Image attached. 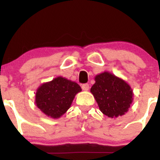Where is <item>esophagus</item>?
I'll return each instance as SVG.
<instances>
[{
  "instance_id": "obj_1",
  "label": "esophagus",
  "mask_w": 160,
  "mask_h": 160,
  "mask_svg": "<svg viewBox=\"0 0 160 160\" xmlns=\"http://www.w3.org/2000/svg\"><path fill=\"white\" fill-rule=\"evenodd\" d=\"M89 84L86 83V84H82V89L83 91H88L89 90Z\"/></svg>"
}]
</instances>
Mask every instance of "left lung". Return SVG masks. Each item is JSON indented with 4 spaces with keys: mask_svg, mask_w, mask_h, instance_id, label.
Wrapping results in <instances>:
<instances>
[{
    "mask_svg": "<svg viewBox=\"0 0 160 160\" xmlns=\"http://www.w3.org/2000/svg\"><path fill=\"white\" fill-rule=\"evenodd\" d=\"M95 81L90 92L104 115L117 118L127 113L134 95L127 82L108 71L96 75Z\"/></svg>",
    "mask_w": 160,
    "mask_h": 160,
    "instance_id": "obj_1",
    "label": "left lung"
}]
</instances>
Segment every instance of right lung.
<instances>
[{
	"label": "right lung",
	"mask_w": 160,
	"mask_h": 160,
	"mask_svg": "<svg viewBox=\"0 0 160 160\" xmlns=\"http://www.w3.org/2000/svg\"><path fill=\"white\" fill-rule=\"evenodd\" d=\"M81 91L77 82L61 76L57 77L38 88L35 104L47 117L58 119L67 112L75 95Z\"/></svg>",
	"instance_id": "right-lung-1"
}]
</instances>
